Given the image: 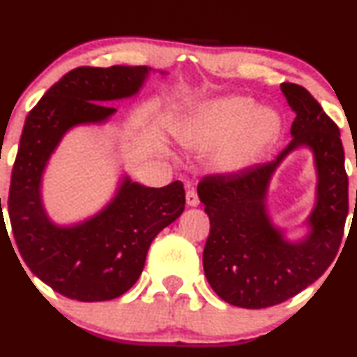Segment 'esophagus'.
I'll return each instance as SVG.
<instances>
[{
    "instance_id": "34e87169",
    "label": "esophagus",
    "mask_w": 357,
    "mask_h": 357,
    "mask_svg": "<svg viewBox=\"0 0 357 357\" xmlns=\"http://www.w3.org/2000/svg\"><path fill=\"white\" fill-rule=\"evenodd\" d=\"M186 203L188 206H191V208H196V206L199 204V196H197V191L195 188H191V190L186 192Z\"/></svg>"
}]
</instances>
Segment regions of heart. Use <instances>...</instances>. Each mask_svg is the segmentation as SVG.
Listing matches in <instances>:
<instances>
[{
    "mask_svg": "<svg viewBox=\"0 0 357 357\" xmlns=\"http://www.w3.org/2000/svg\"><path fill=\"white\" fill-rule=\"evenodd\" d=\"M281 123L271 111H257L249 98H229L197 111L181 130L184 144L213 149L226 144L220 158L222 169H243L255 162L278 139Z\"/></svg>",
    "mask_w": 357,
    "mask_h": 357,
    "instance_id": "heart-1",
    "label": "heart"
}]
</instances>
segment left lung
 <instances>
[{"mask_svg": "<svg viewBox=\"0 0 357 357\" xmlns=\"http://www.w3.org/2000/svg\"><path fill=\"white\" fill-rule=\"evenodd\" d=\"M281 89L296 119L291 124L293 139L276 160L208 174L197 184L211 222L203 252L204 274L222 301L246 309L284 303L323 276L337 255L349 213V181L337 124L306 88L282 83ZM303 144L315 153L320 183L310 217L312 233L293 245L271 225L264 199L278 162Z\"/></svg>", "mask_w": 357, "mask_h": 357, "instance_id": "1", "label": "left lung"}]
</instances>
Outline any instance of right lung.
<instances>
[{"label":"right lung","mask_w":357,"mask_h":357,"mask_svg":"<svg viewBox=\"0 0 357 357\" xmlns=\"http://www.w3.org/2000/svg\"><path fill=\"white\" fill-rule=\"evenodd\" d=\"M146 75L144 66L76 68L26 116L8 196L13 236L34 276L70 299L109 301L126 293L153 239L184 211L181 181L144 188L130 179L105 211L79 226H54L41 206L43 169L61 136L76 124L105 121L116 111L106 102L132 96Z\"/></svg>","instance_id":"obj_1"}]
</instances>
